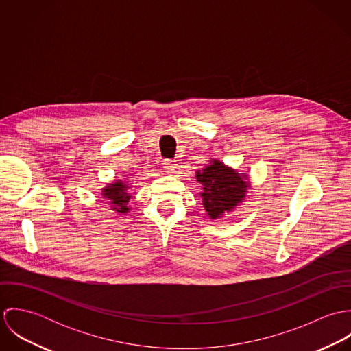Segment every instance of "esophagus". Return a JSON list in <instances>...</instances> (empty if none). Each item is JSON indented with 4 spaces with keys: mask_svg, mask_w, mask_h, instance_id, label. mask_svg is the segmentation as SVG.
Segmentation results:
<instances>
[{
    "mask_svg": "<svg viewBox=\"0 0 351 351\" xmlns=\"http://www.w3.org/2000/svg\"><path fill=\"white\" fill-rule=\"evenodd\" d=\"M163 167H165V170H166L167 173H174V170L177 169V163H176V160L167 159V160L163 162Z\"/></svg>",
    "mask_w": 351,
    "mask_h": 351,
    "instance_id": "1",
    "label": "esophagus"
}]
</instances>
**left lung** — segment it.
I'll return each instance as SVG.
<instances>
[{
  "instance_id": "1",
  "label": "left lung",
  "mask_w": 351,
  "mask_h": 351,
  "mask_svg": "<svg viewBox=\"0 0 351 351\" xmlns=\"http://www.w3.org/2000/svg\"><path fill=\"white\" fill-rule=\"evenodd\" d=\"M196 180L202 186L204 210L212 220L232 212L246 199L251 188L247 174L238 173L217 159H210L209 165L197 170Z\"/></svg>"
}]
</instances>
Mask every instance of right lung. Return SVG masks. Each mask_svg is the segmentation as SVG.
<instances>
[{"label": "right lung", "instance_id": "obj_1", "mask_svg": "<svg viewBox=\"0 0 351 351\" xmlns=\"http://www.w3.org/2000/svg\"><path fill=\"white\" fill-rule=\"evenodd\" d=\"M131 185L128 184V181H114L108 184L105 188L101 189V196L106 200V202L110 205V209L117 212L119 215H125L127 212H130V199H131V193L130 189Z\"/></svg>", "mask_w": 351, "mask_h": 351}]
</instances>
